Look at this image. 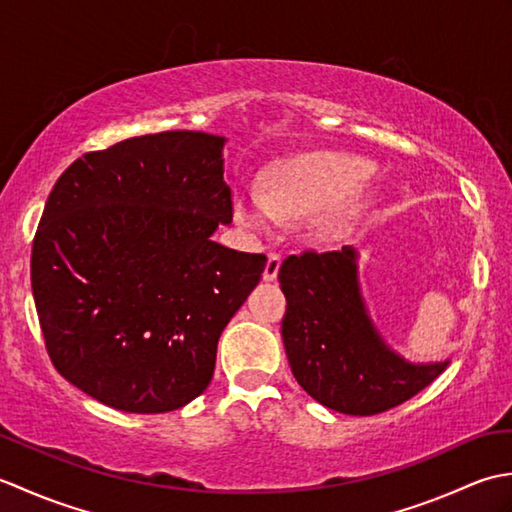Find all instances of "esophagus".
Instances as JSON below:
<instances>
[{
    "mask_svg": "<svg viewBox=\"0 0 512 512\" xmlns=\"http://www.w3.org/2000/svg\"><path fill=\"white\" fill-rule=\"evenodd\" d=\"M279 268H281V255L270 253L266 268H264V281H275L279 275Z\"/></svg>",
    "mask_w": 512,
    "mask_h": 512,
    "instance_id": "34e87169",
    "label": "esophagus"
}]
</instances>
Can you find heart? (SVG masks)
I'll list each match as a JSON object with an SVG mask.
<instances>
[{"label":"heart","instance_id":"obj_1","mask_svg":"<svg viewBox=\"0 0 512 512\" xmlns=\"http://www.w3.org/2000/svg\"><path fill=\"white\" fill-rule=\"evenodd\" d=\"M372 176L365 160L332 154H310L281 165L268 182L266 195L237 191L235 220L250 233H270L279 220H314L323 233L334 235L350 220L347 200Z\"/></svg>","mask_w":512,"mask_h":512}]
</instances>
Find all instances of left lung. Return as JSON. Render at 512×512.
Here are the masks:
<instances>
[{
  "label": "left lung",
  "instance_id": "8db88e82",
  "mask_svg": "<svg viewBox=\"0 0 512 512\" xmlns=\"http://www.w3.org/2000/svg\"><path fill=\"white\" fill-rule=\"evenodd\" d=\"M354 246L290 255L279 268L288 308L281 336L297 383L347 416H374L431 385L447 361L413 363L369 317Z\"/></svg>",
  "mask_w": 512,
  "mask_h": 512
}]
</instances>
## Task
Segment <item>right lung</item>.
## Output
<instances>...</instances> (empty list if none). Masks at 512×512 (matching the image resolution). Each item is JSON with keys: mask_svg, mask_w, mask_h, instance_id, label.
Returning <instances> with one entry per match:
<instances>
[{"mask_svg": "<svg viewBox=\"0 0 512 512\" xmlns=\"http://www.w3.org/2000/svg\"><path fill=\"white\" fill-rule=\"evenodd\" d=\"M224 136L162 132L74 160L32 244L30 281L57 372L107 407L180 409L209 387L217 341L264 255L211 239L231 224Z\"/></svg>", "mask_w": 512, "mask_h": 512, "instance_id": "obj_1", "label": "right lung"}]
</instances>
